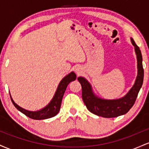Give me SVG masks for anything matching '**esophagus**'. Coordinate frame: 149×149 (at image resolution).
I'll return each mask as SVG.
<instances>
[{
	"label": "esophagus",
	"mask_w": 149,
	"mask_h": 149,
	"mask_svg": "<svg viewBox=\"0 0 149 149\" xmlns=\"http://www.w3.org/2000/svg\"><path fill=\"white\" fill-rule=\"evenodd\" d=\"M75 71H76V73H77V74H78V75L80 74V73H81V72H82V69H81V67H80V66H76V69H75Z\"/></svg>",
	"instance_id": "esophagus-1"
}]
</instances>
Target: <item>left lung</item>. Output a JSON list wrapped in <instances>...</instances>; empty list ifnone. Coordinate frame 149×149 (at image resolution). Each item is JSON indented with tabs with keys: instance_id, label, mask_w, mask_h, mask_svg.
<instances>
[{
	"instance_id": "1",
	"label": "left lung",
	"mask_w": 149,
	"mask_h": 149,
	"mask_svg": "<svg viewBox=\"0 0 149 149\" xmlns=\"http://www.w3.org/2000/svg\"><path fill=\"white\" fill-rule=\"evenodd\" d=\"M131 42L134 47L136 55L137 76L133 86L124 97L115 100L101 98L95 95L88 80L84 77L80 76L78 78L82 86V98L87 109L92 113L104 118H115L127 113L134 105L143 84V69L141 50L132 38Z\"/></svg>"
}]
</instances>
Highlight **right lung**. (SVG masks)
<instances>
[{
	"mask_svg": "<svg viewBox=\"0 0 149 149\" xmlns=\"http://www.w3.org/2000/svg\"><path fill=\"white\" fill-rule=\"evenodd\" d=\"M76 79V75L73 71L66 75V76L62 78L59 84L58 85V87L54 93V97H52V100L49 102V103L47 104L46 107L42 109H40L38 111H31L26 110V109H23L21 107L17 105L14 100L12 98V96L10 95L13 104L16 107L17 110L22 112L24 115L28 116L29 118L34 120H45L50 118L54 117L59 113V109L61 107V101H62L63 96L64 95V92L66 91V89L67 88L68 85L71 83V81H73Z\"/></svg>",
	"mask_w": 149,
	"mask_h": 149,
	"instance_id": "right-lung-1",
	"label": "right lung"
}]
</instances>
